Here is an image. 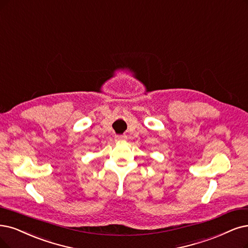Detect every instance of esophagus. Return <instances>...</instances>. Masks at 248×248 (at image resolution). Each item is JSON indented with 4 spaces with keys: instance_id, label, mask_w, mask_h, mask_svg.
<instances>
[{
    "instance_id": "34e87169",
    "label": "esophagus",
    "mask_w": 248,
    "mask_h": 248,
    "mask_svg": "<svg viewBox=\"0 0 248 248\" xmlns=\"http://www.w3.org/2000/svg\"><path fill=\"white\" fill-rule=\"evenodd\" d=\"M124 138H125L124 136H121V135H119V136H115V140H116V141H123V140H124Z\"/></svg>"
}]
</instances>
